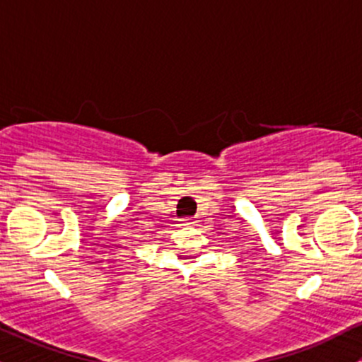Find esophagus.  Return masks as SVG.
Returning a JSON list of instances; mask_svg holds the SVG:
<instances>
[{
	"instance_id": "34e87169",
	"label": "esophagus",
	"mask_w": 362,
	"mask_h": 362,
	"mask_svg": "<svg viewBox=\"0 0 362 362\" xmlns=\"http://www.w3.org/2000/svg\"><path fill=\"white\" fill-rule=\"evenodd\" d=\"M182 224H184V226H198V221H196V218H184V221H182Z\"/></svg>"
}]
</instances>
